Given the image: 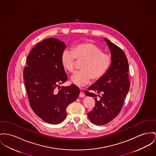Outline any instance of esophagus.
<instances>
[{"label": "esophagus", "instance_id": "1", "mask_svg": "<svg viewBox=\"0 0 156 156\" xmlns=\"http://www.w3.org/2000/svg\"><path fill=\"white\" fill-rule=\"evenodd\" d=\"M84 96H85V94L83 92H82L79 94V97L80 98H84Z\"/></svg>", "mask_w": 156, "mask_h": 156}]
</instances>
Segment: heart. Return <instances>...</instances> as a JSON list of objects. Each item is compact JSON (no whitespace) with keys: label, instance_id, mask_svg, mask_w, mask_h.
<instances>
[{"label":"heart","instance_id":"1","mask_svg":"<svg viewBox=\"0 0 156 156\" xmlns=\"http://www.w3.org/2000/svg\"><path fill=\"white\" fill-rule=\"evenodd\" d=\"M83 62L82 71L72 77V81L79 86H83L90 82L92 79L97 81L101 79L109 69L111 57L91 42H85L75 45L72 51L62 52L61 62L64 69L69 73L76 70L77 61Z\"/></svg>","mask_w":156,"mask_h":156}]
</instances>
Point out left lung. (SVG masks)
<instances>
[{"label": "left lung", "mask_w": 156, "mask_h": 156, "mask_svg": "<svg viewBox=\"0 0 156 156\" xmlns=\"http://www.w3.org/2000/svg\"><path fill=\"white\" fill-rule=\"evenodd\" d=\"M104 39L111 54V67L98 82L88 89L90 91L84 92L86 96L94 98L95 106L87 116L93 124L98 125L109 123L119 114L130 86L126 55L119 47Z\"/></svg>", "instance_id": "obj_1"}]
</instances>
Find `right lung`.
I'll list each match as a JSON object with an SVG mask.
<instances>
[{
    "instance_id": "obj_1",
    "label": "right lung",
    "mask_w": 156,
    "mask_h": 156,
    "mask_svg": "<svg viewBox=\"0 0 156 156\" xmlns=\"http://www.w3.org/2000/svg\"><path fill=\"white\" fill-rule=\"evenodd\" d=\"M66 45L54 38L38 42L27 58L23 79L30 105L44 121L58 124L67 116V106L77 99L75 84L58 86L67 79L61 58Z\"/></svg>"
}]
</instances>
